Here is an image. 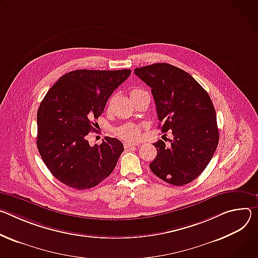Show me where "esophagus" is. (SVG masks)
Segmentation results:
<instances>
[{"instance_id":"34e87169","label":"esophagus","mask_w":258,"mask_h":258,"mask_svg":"<svg viewBox=\"0 0 258 258\" xmlns=\"http://www.w3.org/2000/svg\"><path fill=\"white\" fill-rule=\"evenodd\" d=\"M137 144H135V142H130V141H125L124 142V148L125 149H129V148H132V147H136Z\"/></svg>"}]
</instances>
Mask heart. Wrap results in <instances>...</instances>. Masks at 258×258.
<instances>
[{"instance_id":"obj_1","label":"heart","mask_w":258,"mask_h":258,"mask_svg":"<svg viewBox=\"0 0 258 258\" xmlns=\"http://www.w3.org/2000/svg\"><path fill=\"white\" fill-rule=\"evenodd\" d=\"M141 92H146L145 90L142 89H138V88H135L131 91V95L132 94H136V93H141ZM117 134L124 138V139H127V140H134V139H137L140 135V131H139V128L134 125V124H131V123H127V124H124L122 125L121 127H119L117 129Z\"/></svg>"}]
</instances>
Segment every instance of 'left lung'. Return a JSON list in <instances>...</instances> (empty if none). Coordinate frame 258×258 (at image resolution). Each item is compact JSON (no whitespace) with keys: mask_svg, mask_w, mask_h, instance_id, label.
<instances>
[{"mask_svg":"<svg viewBox=\"0 0 258 258\" xmlns=\"http://www.w3.org/2000/svg\"><path fill=\"white\" fill-rule=\"evenodd\" d=\"M134 74L152 88L161 131L173 135L168 145L155 142L157 157L150 168L170 184H187L205 170L218 145L211 98L189 74L169 63L135 69Z\"/></svg>","mask_w":258,"mask_h":258,"instance_id":"obj_1","label":"left lung"}]
</instances>
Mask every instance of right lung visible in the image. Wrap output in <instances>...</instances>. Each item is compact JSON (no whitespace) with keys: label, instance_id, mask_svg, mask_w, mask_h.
<instances>
[{"label":"right lung","instance_id":"obj_1","mask_svg":"<svg viewBox=\"0 0 258 258\" xmlns=\"http://www.w3.org/2000/svg\"><path fill=\"white\" fill-rule=\"evenodd\" d=\"M131 70H77L63 75L49 89L38 113L37 147L52 175L76 189H88L105 179L124 151L122 142L104 137L94 147L86 139L96 127L112 92Z\"/></svg>","mask_w":258,"mask_h":258}]
</instances>
